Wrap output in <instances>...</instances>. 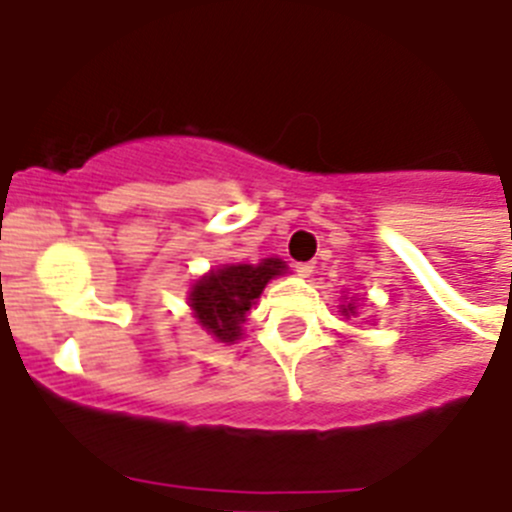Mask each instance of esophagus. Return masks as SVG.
<instances>
[{
  "label": "esophagus",
  "mask_w": 512,
  "mask_h": 512,
  "mask_svg": "<svg viewBox=\"0 0 512 512\" xmlns=\"http://www.w3.org/2000/svg\"><path fill=\"white\" fill-rule=\"evenodd\" d=\"M294 270L302 278H309V276H312V270H315V265H312V263H296Z\"/></svg>",
  "instance_id": "esophagus-1"
}]
</instances>
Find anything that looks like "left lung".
I'll use <instances>...</instances> for the list:
<instances>
[{
  "instance_id": "8db88e82",
  "label": "left lung",
  "mask_w": 512,
  "mask_h": 512,
  "mask_svg": "<svg viewBox=\"0 0 512 512\" xmlns=\"http://www.w3.org/2000/svg\"><path fill=\"white\" fill-rule=\"evenodd\" d=\"M341 312H343V315H346V317H351V315H356V307H354V302H349V304H341Z\"/></svg>"
}]
</instances>
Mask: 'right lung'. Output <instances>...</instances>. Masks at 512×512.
I'll return each mask as SVG.
<instances>
[{
    "instance_id": "obj_1",
    "label": "right lung",
    "mask_w": 512,
    "mask_h": 512,
    "mask_svg": "<svg viewBox=\"0 0 512 512\" xmlns=\"http://www.w3.org/2000/svg\"><path fill=\"white\" fill-rule=\"evenodd\" d=\"M286 273V263L278 257H265L257 265H223L192 283L190 307L197 322L221 343L242 338V322L260 299L270 278Z\"/></svg>"
}]
</instances>
